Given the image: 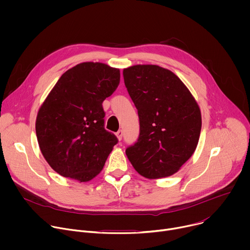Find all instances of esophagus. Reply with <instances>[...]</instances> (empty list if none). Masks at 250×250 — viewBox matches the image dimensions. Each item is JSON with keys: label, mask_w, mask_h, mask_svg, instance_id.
Wrapping results in <instances>:
<instances>
[{"label": "esophagus", "mask_w": 250, "mask_h": 250, "mask_svg": "<svg viewBox=\"0 0 250 250\" xmlns=\"http://www.w3.org/2000/svg\"><path fill=\"white\" fill-rule=\"evenodd\" d=\"M116 135H117V137H118V139L119 140H122V138H123V135H124V132H123V130L122 129H120L117 133H116Z\"/></svg>", "instance_id": "esophagus-1"}]
</instances>
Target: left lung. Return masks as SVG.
Masks as SVG:
<instances>
[{
    "label": "left lung",
    "mask_w": 250,
    "mask_h": 250,
    "mask_svg": "<svg viewBox=\"0 0 250 250\" xmlns=\"http://www.w3.org/2000/svg\"><path fill=\"white\" fill-rule=\"evenodd\" d=\"M137 109L139 136L125 154L147 179L169 177L193 155L202 127L200 106L180 78L158 65H133L123 71Z\"/></svg>",
    "instance_id": "obj_1"
}]
</instances>
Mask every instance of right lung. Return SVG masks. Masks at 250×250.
<instances>
[{"instance_id": "obj_1", "label": "right lung", "mask_w": 250, "mask_h": 250, "mask_svg": "<svg viewBox=\"0 0 250 250\" xmlns=\"http://www.w3.org/2000/svg\"><path fill=\"white\" fill-rule=\"evenodd\" d=\"M120 79L118 68L83 62L66 71L41 105L35 121L39 146L61 176L88 182L102 171L118 144L104 127L102 104Z\"/></svg>"}]
</instances>
